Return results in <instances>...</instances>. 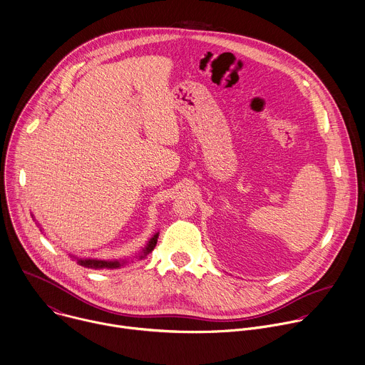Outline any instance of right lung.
Returning a JSON list of instances; mask_svg holds the SVG:
<instances>
[{
    "instance_id": "right-lung-1",
    "label": "right lung",
    "mask_w": 365,
    "mask_h": 365,
    "mask_svg": "<svg viewBox=\"0 0 365 365\" xmlns=\"http://www.w3.org/2000/svg\"><path fill=\"white\" fill-rule=\"evenodd\" d=\"M158 237H159V232H156L146 244V247L142 250V252L139 255H136L139 259L146 258L156 247L158 244ZM78 265L84 267V268H91V269H115L128 264V259H113V261H106V259H94V258H77L74 255H71Z\"/></svg>"
}]
</instances>
